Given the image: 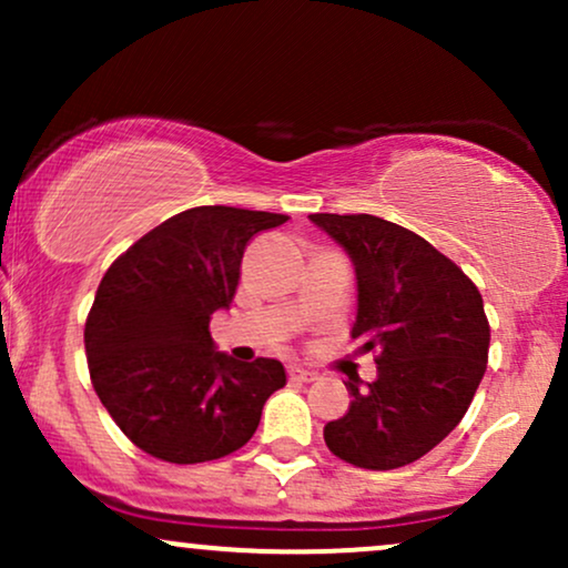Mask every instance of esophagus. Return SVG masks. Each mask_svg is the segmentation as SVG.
I'll use <instances>...</instances> for the list:
<instances>
[{
  "label": "esophagus",
  "instance_id": "34e87169",
  "mask_svg": "<svg viewBox=\"0 0 568 568\" xmlns=\"http://www.w3.org/2000/svg\"><path fill=\"white\" fill-rule=\"evenodd\" d=\"M288 379L291 382H315L317 374H312V371L298 368V366H288Z\"/></svg>",
  "mask_w": 568,
  "mask_h": 568
}]
</instances>
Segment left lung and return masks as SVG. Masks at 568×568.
Listing matches in <instances>:
<instances>
[{
  "label": "left lung",
  "instance_id": "obj_1",
  "mask_svg": "<svg viewBox=\"0 0 568 568\" xmlns=\"http://www.w3.org/2000/svg\"><path fill=\"white\" fill-rule=\"evenodd\" d=\"M357 275L352 338L374 352L368 389L323 429L325 446L363 470L422 459L459 425L486 374L491 328L480 291L416 232L368 213H312Z\"/></svg>",
  "mask_w": 568,
  "mask_h": 568
}]
</instances>
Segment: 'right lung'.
Returning <instances> with one entry per match:
<instances>
[{"instance_id": "right-lung-1", "label": "right lung", "mask_w": 568, "mask_h": 568, "mask_svg": "<svg viewBox=\"0 0 568 568\" xmlns=\"http://www.w3.org/2000/svg\"><path fill=\"white\" fill-rule=\"evenodd\" d=\"M285 221L230 205L189 207L106 270L84 323L88 371L103 408L141 452L197 465L253 438L285 368L213 349L211 315L237 291L245 245Z\"/></svg>"}]
</instances>
